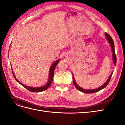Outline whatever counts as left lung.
Listing matches in <instances>:
<instances>
[{"mask_svg": "<svg viewBox=\"0 0 125 125\" xmlns=\"http://www.w3.org/2000/svg\"><path fill=\"white\" fill-rule=\"evenodd\" d=\"M105 35L106 38H107V40L108 41V42L110 43L111 46V48H112V57H113V62L115 65H116V54H115V48H114V41L113 40V39H112L111 37L110 36V35L108 34L107 33H105ZM112 73L110 75V76H109L108 79L107 80V81H106V82L103 85L101 86L98 87V88L96 89H93V90H84L83 89L81 88V87H80L79 85H78L77 83L76 82L75 80L74 79V77H73V83L74 84V85L75 86V87H76V89H78L79 91L83 92L84 93H95V92H97L98 91H99L100 90H102L105 87L107 86V85L108 84L109 82H110V79L111 78V76L112 75Z\"/></svg>", "mask_w": 125, "mask_h": 125, "instance_id": "1", "label": "left lung"}]
</instances>
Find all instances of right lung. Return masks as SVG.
<instances>
[{
	"instance_id": "add662e5",
	"label": "right lung",
	"mask_w": 125,
	"mask_h": 125,
	"mask_svg": "<svg viewBox=\"0 0 125 125\" xmlns=\"http://www.w3.org/2000/svg\"><path fill=\"white\" fill-rule=\"evenodd\" d=\"M60 62V60H57V61H55L53 64L52 65V66L50 67V69H49V78H48V81L47 82V83L44 86H41L40 87H30V86H28L26 85H25L24 84H23L21 83L19 81H18L17 79L16 78L14 75V73L13 71H12V68H11L12 69V73L15 79V80L19 83L20 84H21L22 86H23L24 87H25V88H26L27 90H28L29 91L32 92H42L44 91L45 90H47L48 87L50 86L51 84H52V81L53 80V75H54V70L56 67L57 65L58 64V63Z\"/></svg>"
}]
</instances>
